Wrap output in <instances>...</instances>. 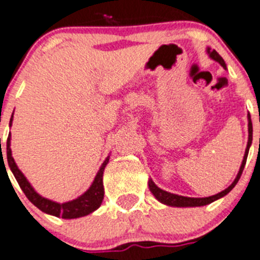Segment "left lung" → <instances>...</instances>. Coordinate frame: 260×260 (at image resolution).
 Here are the masks:
<instances>
[{
  "label": "left lung",
  "instance_id": "obj_1",
  "mask_svg": "<svg viewBox=\"0 0 260 260\" xmlns=\"http://www.w3.org/2000/svg\"><path fill=\"white\" fill-rule=\"evenodd\" d=\"M207 53L210 54V57L212 58L214 60L219 62L224 69H226L225 63H224V59L220 57V55L217 54L216 50H211V49H207ZM249 118V141H247V147L246 150H245V155H244V160H242V165H241L240 171H238L237 177L235 179V181L225 189V190L220 191V193L215 194V196H211V197H205V198H191V197H182V196H177V194H172L168 193V191L162 190L160 188L154 184L153 180H149V188H150V191L154 194V197L159 201V202L165 203V205L168 206H175V207H197V206H205L209 205V203L214 202V201L219 200V198L224 197L225 194H228L229 191L232 190L233 188L236 186V184L240 180L241 175H242V171H244L245 165H246V159H247V154H249V149L250 145H251L252 141V124H251V119H250V115H247Z\"/></svg>",
  "mask_w": 260,
  "mask_h": 260
}]
</instances>
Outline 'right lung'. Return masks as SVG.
Segmentation results:
<instances>
[{"instance_id":"obj_1","label":"right lung","mask_w":260,"mask_h":260,"mask_svg":"<svg viewBox=\"0 0 260 260\" xmlns=\"http://www.w3.org/2000/svg\"><path fill=\"white\" fill-rule=\"evenodd\" d=\"M11 120H13V116L10 119V125ZM6 154H8V163L9 167H10L11 172L15 176L16 181L19 184V186L22 188V190L24 191L25 197L31 201L37 209H40L41 211L46 212V214L54 215V216H60L63 219H75V217L85 216V215L90 214L94 210H97L100 206H101L102 200H104V182H102V177H104V170L106 167L107 162H109V158L104 162V165L101 166L100 171H98L97 176H95L94 181L90 185V188L80 196L76 200L71 201V202L66 203H57L53 202L50 200H46V198L41 197L36 191L34 190V188L31 186V184L27 181V179L24 177V175L20 172V170L18 168V166L14 162V158L11 155V149H10V133H9L8 137V145H6ZM1 156H2V149H1ZM5 166V163H4Z\"/></svg>"}]
</instances>
